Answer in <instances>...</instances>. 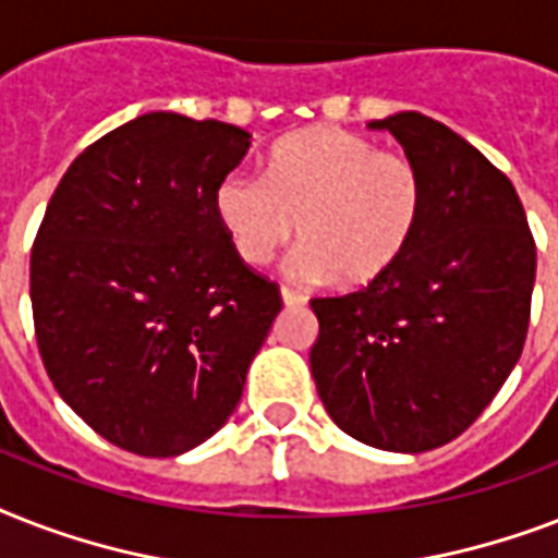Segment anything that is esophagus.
Segmentation results:
<instances>
[{"mask_svg":"<svg viewBox=\"0 0 558 558\" xmlns=\"http://www.w3.org/2000/svg\"><path fill=\"white\" fill-rule=\"evenodd\" d=\"M280 298H283V306H289V310H292V306H304L306 304V298L301 295V292H295V289H289V287L280 289Z\"/></svg>","mask_w":558,"mask_h":558,"instance_id":"obj_1","label":"esophagus"}]
</instances>
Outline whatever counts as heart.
<instances>
[{
    "label": "heart",
    "mask_w": 558,
    "mask_h": 558,
    "mask_svg": "<svg viewBox=\"0 0 558 558\" xmlns=\"http://www.w3.org/2000/svg\"><path fill=\"white\" fill-rule=\"evenodd\" d=\"M217 217L234 252L269 263L292 236L301 280L362 287L393 269L425 208L423 173L402 153H381L362 135L315 126L280 142L266 177L231 170L217 185Z\"/></svg>",
    "instance_id": "1"
}]
</instances>
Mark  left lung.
Masks as SVG:
<instances>
[{
	"instance_id": "8db88e82",
	"label": "left lung",
	"mask_w": 558,
	"mask_h": 558,
	"mask_svg": "<svg viewBox=\"0 0 558 558\" xmlns=\"http://www.w3.org/2000/svg\"><path fill=\"white\" fill-rule=\"evenodd\" d=\"M423 173L425 208L393 269L313 298L315 388L341 432L381 451L437 449L475 423L527 339L536 243L512 182L423 112L371 121Z\"/></svg>"
}]
</instances>
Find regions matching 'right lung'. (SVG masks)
I'll return each mask as SVG.
<instances>
[{
	"label": "right lung",
	"mask_w": 558,
	"mask_h": 558,
	"mask_svg": "<svg viewBox=\"0 0 558 558\" xmlns=\"http://www.w3.org/2000/svg\"><path fill=\"white\" fill-rule=\"evenodd\" d=\"M252 135L147 112L77 156L31 252V306L57 393L100 437L177 458L226 425L280 313L217 217Z\"/></svg>",
	"instance_id": "add662e5"
}]
</instances>
